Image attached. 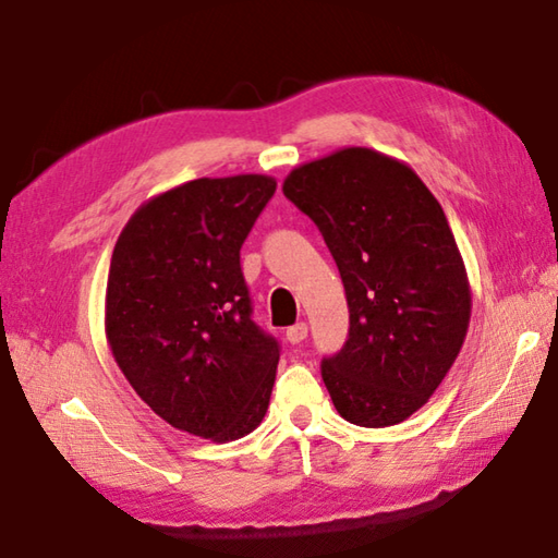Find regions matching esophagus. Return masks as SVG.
I'll use <instances>...</instances> for the list:
<instances>
[{"instance_id":"1","label":"esophagus","mask_w":558,"mask_h":558,"mask_svg":"<svg viewBox=\"0 0 558 558\" xmlns=\"http://www.w3.org/2000/svg\"><path fill=\"white\" fill-rule=\"evenodd\" d=\"M286 339H288L290 343H300V341H305V339H307V324H305V322L292 324V327L286 331Z\"/></svg>"}]
</instances>
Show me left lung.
I'll list each match as a JSON object with an SVG mask.
<instances>
[{"label":"left lung","mask_w":558,"mask_h":558,"mask_svg":"<svg viewBox=\"0 0 558 558\" xmlns=\"http://www.w3.org/2000/svg\"><path fill=\"white\" fill-rule=\"evenodd\" d=\"M282 192L319 227L349 302V339L322 361L343 420L392 427L427 404L471 322V282L444 209L414 170L349 146L302 163Z\"/></svg>","instance_id":"1"}]
</instances>
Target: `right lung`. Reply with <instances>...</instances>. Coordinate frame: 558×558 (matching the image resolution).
<instances>
[{"instance_id": "add662e5", "label": "right lung", "mask_w": 558, "mask_h": 558, "mask_svg": "<svg viewBox=\"0 0 558 558\" xmlns=\"http://www.w3.org/2000/svg\"><path fill=\"white\" fill-rule=\"evenodd\" d=\"M272 192L258 173L182 182L146 199L111 253V356L160 420L202 439L266 417L280 351L251 319L239 251Z\"/></svg>"}]
</instances>
